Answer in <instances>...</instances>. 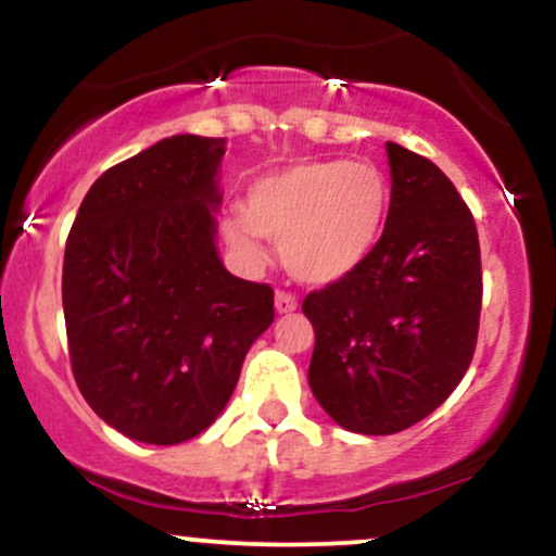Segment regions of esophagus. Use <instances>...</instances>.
Masks as SVG:
<instances>
[{
  "label": "esophagus",
  "mask_w": 556,
  "mask_h": 556,
  "mask_svg": "<svg viewBox=\"0 0 556 556\" xmlns=\"http://www.w3.org/2000/svg\"><path fill=\"white\" fill-rule=\"evenodd\" d=\"M274 305H277V314H292V311L298 308V298L292 295V292H277V298H274Z\"/></svg>",
  "instance_id": "1"
}]
</instances>
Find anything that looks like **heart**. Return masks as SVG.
Returning a JSON list of instances; mask_svg holds the SVG:
<instances>
[{
	"mask_svg": "<svg viewBox=\"0 0 556 556\" xmlns=\"http://www.w3.org/2000/svg\"><path fill=\"white\" fill-rule=\"evenodd\" d=\"M389 201L392 190L374 164L305 159L248 185L242 212L225 219V238L245 258L264 256L261 235L277 240L292 277L329 285L371 256Z\"/></svg>",
	"mask_w": 556,
	"mask_h": 556,
	"instance_id": "1",
	"label": "heart"
}]
</instances>
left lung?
<instances>
[{
  "label": "left lung",
  "mask_w": 556,
  "mask_h": 556,
  "mask_svg": "<svg viewBox=\"0 0 556 556\" xmlns=\"http://www.w3.org/2000/svg\"><path fill=\"white\" fill-rule=\"evenodd\" d=\"M392 201L355 271L308 292V381L342 429L405 431L460 384L476 353L483 274L468 203L437 164L387 143Z\"/></svg>",
  "instance_id": "8db88e82"
}]
</instances>
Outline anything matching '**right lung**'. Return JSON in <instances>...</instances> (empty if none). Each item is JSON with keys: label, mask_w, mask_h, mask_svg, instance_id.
<instances>
[{"label": "right lung", "mask_w": 556, "mask_h": 556, "mask_svg": "<svg viewBox=\"0 0 556 556\" xmlns=\"http://www.w3.org/2000/svg\"><path fill=\"white\" fill-rule=\"evenodd\" d=\"M225 138L172 136L91 185L62 266L70 366L101 420L146 444L188 442L225 410L274 290L216 253Z\"/></svg>", "instance_id": "right-lung-1"}]
</instances>
